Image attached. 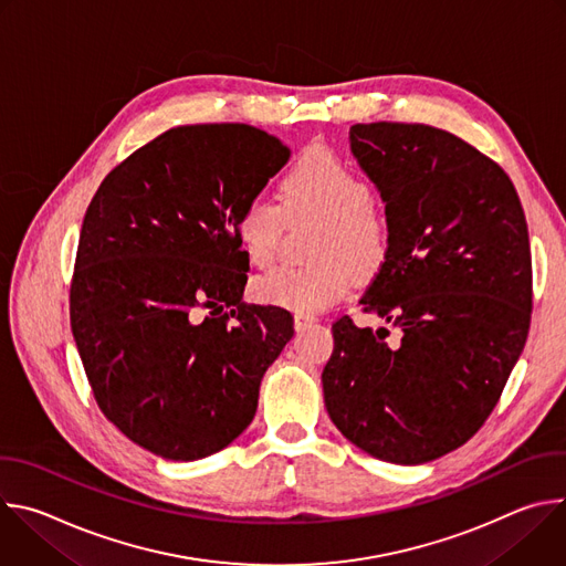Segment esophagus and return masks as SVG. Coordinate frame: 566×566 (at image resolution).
Wrapping results in <instances>:
<instances>
[{"label":"esophagus","instance_id":"1","mask_svg":"<svg viewBox=\"0 0 566 566\" xmlns=\"http://www.w3.org/2000/svg\"><path fill=\"white\" fill-rule=\"evenodd\" d=\"M293 319H295V329H297V332H304L306 327H311L313 322H315V317L308 315V313H295Z\"/></svg>","mask_w":566,"mask_h":566}]
</instances>
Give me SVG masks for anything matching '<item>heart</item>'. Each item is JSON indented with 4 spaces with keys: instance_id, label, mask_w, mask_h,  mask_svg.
I'll return each mask as SVG.
<instances>
[{
    "instance_id": "1",
    "label": "heart",
    "mask_w": 566,
    "mask_h": 566,
    "mask_svg": "<svg viewBox=\"0 0 566 566\" xmlns=\"http://www.w3.org/2000/svg\"><path fill=\"white\" fill-rule=\"evenodd\" d=\"M322 221L306 269L280 266L260 275L253 293L264 304L293 311H322L338 302L354 275L369 277L387 260L389 226L371 201L369 186L327 149L302 154L282 181V206L253 197L237 217V237L255 266H269L280 249L286 221Z\"/></svg>"
}]
</instances>
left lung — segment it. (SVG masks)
I'll list each match as a JSON object with an SVG mask.
<instances>
[{
	"instance_id": "1",
	"label": "left lung",
	"mask_w": 566,
	"mask_h": 566,
	"mask_svg": "<svg viewBox=\"0 0 566 566\" xmlns=\"http://www.w3.org/2000/svg\"><path fill=\"white\" fill-rule=\"evenodd\" d=\"M349 147L376 186L389 253L360 304L387 332L345 315L322 391L363 452L419 465L463 446L489 419L531 325L526 217L509 175L450 132L369 123Z\"/></svg>"
}]
</instances>
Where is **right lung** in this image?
<instances>
[{
    "mask_svg": "<svg viewBox=\"0 0 566 566\" xmlns=\"http://www.w3.org/2000/svg\"><path fill=\"white\" fill-rule=\"evenodd\" d=\"M286 160L289 147L251 125L175 127L114 168L87 208L73 340L103 415L156 457L230 446L293 338L289 311L241 302L237 237L241 208Z\"/></svg>",
    "mask_w": 566,
    "mask_h": 566,
    "instance_id": "right-lung-1",
    "label": "right lung"
}]
</instances>
